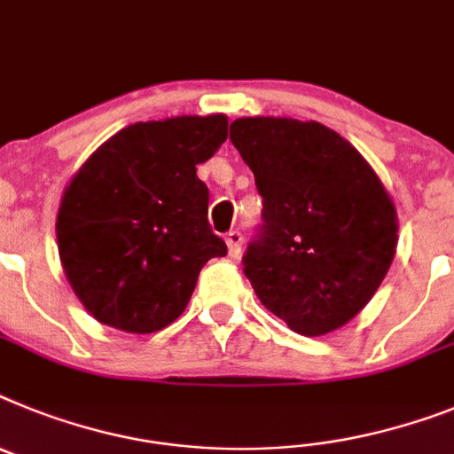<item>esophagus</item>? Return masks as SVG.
Here are the masks:
<instances>
[{
  "label": "esophagus",
  "instance_id": "34e87169",
  "mask_svg": "<svg viewBox=\"0 0 454 454\" xmlns=\"http://www.w3.org/2000/svg\"><path fill=\"white\" fill-rule=\"evenodd\" d=\"M224 241H227V250H230L231 257H239L241 254V246H243V234L241 231H230V234L224 236Z\"/></svg>",
  "mask_w": 454,
  "mask_h": 454
}]
</instances>
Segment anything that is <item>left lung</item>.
I'll return each instance as SVG.
<instances>
[{"label": "left lung", "mask_w": 454, "mask_h": 454, "mask_svg": "<svg viewBox=\"0 0 454 454\" xmlns=\"http://www.w3.org/2000/svg\"><path fill=\"white\" fill-rule=\"evenodd\" d=\"M231 145L264 200L243 254L254 294L294 333L317 338L377 294L397 247V211L370 162L317 121L243 116Z\"/></svg>", "instance_id": "obj_1"}]
</instances>
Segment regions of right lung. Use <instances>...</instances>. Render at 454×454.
<instances>
[{"label": "right lung", "mask_w": 454, "mask_h": 454, "mask_svg": "<svg viewBox=\"0 0 454 454\" xmlns=\"http://www.w3.org/2000/svg\"><path fill=\"white\" fill-rule=\"evenodd\" d=\"M227 139V116H172L112 135L66 185L57 213L64 273L100 324L156 333L188 305L197 275L227 246L197 179Z\"/></svg>", "instance_id": "1"}]
</instances>
